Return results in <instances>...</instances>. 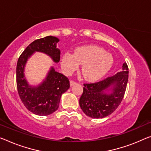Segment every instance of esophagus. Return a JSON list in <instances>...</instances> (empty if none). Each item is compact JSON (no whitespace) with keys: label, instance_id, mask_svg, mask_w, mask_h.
<instances>
[{"label":"esophagus","instance_id":"esophagus-1","mask_svg":"<svg viewBox=\"0 0 151 151\" xmlns=\"http://www.w3.org/2000/svg\"><path fill=\"white\" fill-rule=\"evenodd\" d=\"M76 83H77V82H76V81H73V80H71L70 81V85L71 86H72L74 84H76Z\"/></svg>","mask_w":151,"mask_h":151}]
</instances>
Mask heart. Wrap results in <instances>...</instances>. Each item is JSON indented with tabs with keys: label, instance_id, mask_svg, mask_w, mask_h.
<instances>
[{
	"label": "heart",
	"instance_id": "heart-1",
	"mask_svg": "<svg viewBox=\"0 0 151 151\" xmlns=\"http://www.w3.org/2000/svg\"><path fill=\"white\" fill-rule=\"evenodd\" d=\"M112 55L104 48L95 45L78 48L74 55L66 53L61 61L65 72L70 74L82 64V73L85 79L93 81L98 80L109 70L112 66Z\"/></svg>",
	"mask_w": 151,
	"mask_h": 151
}]
</instances>
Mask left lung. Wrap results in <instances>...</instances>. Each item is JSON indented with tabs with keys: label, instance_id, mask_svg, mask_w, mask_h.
Returning <instances> with one entry per match:
<instances>
[{
	"label": "left lung",
	"instance_id": "left-lung-1",
	"mask_svg": "<svg viewBox=\"0 0 151 151\" xmlns=\"http://www.w3.org/2000/svg\"><path fill=\"white\" fill-rule=\"evenodd\" d=\"M122 68V71L111 77L95 83H83L80 106L87 116L96 119L105 117L119 106L124 99L128 81L129 71L126 62ZM112 85V92L105 93V90Z\"/></svg>",
	"mask_w": 151,
	"mask_h": 151
}]
</instances>
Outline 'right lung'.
<instances>
[{
    "mask_svg": "<svg viewBox=\"0 0 151 151\" xmlns=\"http://www.w3.org/2000/svg\"><path fill=\"white\" fill-rule=\"evenodd\" d=\"M59 39L54 36H46L38 39L27 46L17 61L16 81L18 94L24 106L29 111L38 115L52 114L59 108L63 93L69 87V79L51 68L45 80L37 87H32L24 78V67L28 58L35 51L48 55L53 61H60V50L57 48Z\"/></svg>",
    "mask_w": 151,
    "mask_h": 151,
    "instance_id": "right-lung-1",
    "label": "right lung"
}]
</instances>
